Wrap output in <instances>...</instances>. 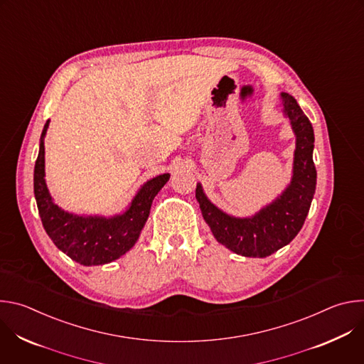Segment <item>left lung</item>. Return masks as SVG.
<instances>
[{"label": "left lung", "mask_w": 364, "mask_h": 364, "mask_svg": "<svg viewBox=\"0 0 364 364\" xmlns=\"http://www.w3.org/2000/svg\"><path fill=\"white\" fill-rule=\"evenodd\" d=\"M279 99L295 135L292 177L284 191L255 215L236 218L213 204L200 183L196 187L203 219L216 240L236 255L247 257H267L287 246L301 230L316 193L313 125L294 96L282 92Z\"/></svg>", "instance_id": "left-lung-1"}]
</instances>
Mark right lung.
Here are the masks:
<instances>
[{
	"label": "right lung",
	"instance_id": "right-lung-1",
	"mask_svg": "<svg viewBox=\"0 0 364 364\" xmlns=\"http://www.w3.org/2000/svg\"><path fill=\"white\" fill-rule=\"evenodd\" d=\"M48 122L40 136L34 166V197L44 230L63 253L83 267L114 262L131 250L139 239L152 200L170 180V174L164 173L145 181L119 215L107 218L66 212L55 203L44 178V138Z\"/></svg>",
	"mask_w": 364,
	"mask_h": 364
}]
</instances>
